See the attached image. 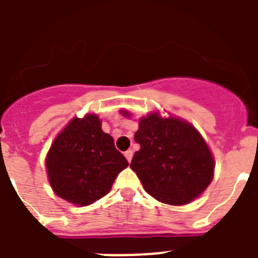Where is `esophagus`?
<instances>
[{
  "instance_id": "34e87169",
  "label": "esophagus",
  "mask_w": 258,
  "mask_h": 258,
  "mask_svg": "<svg viewBox=\"0 0 258 258\" xmlns=\"http://www.w3.org/2000/svg\"><path fill=\"white\" fill-rule=\"evenodd\" d=\"M125 157H126V160L131 163L132 157H133V150H127V151H125Z\"/></svg>"
}]
</instances>
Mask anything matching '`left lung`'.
Listing matches in <instances>:
<instances>
[{"label":"left lung","instance_id":"left-lung-1","mask_svg":"<svg viewBox=\"0 0 258 258\" xmlns=\"http://www.w3.org/2000/svg\"><path fill=\"white\" fill-rule=\"evenodd\" d=\"M134 141L141 149L131 168L146 192L159 202L183 206L212 182L213 157L199 132L187 122L150 113L140 121Z\"/></svg>","mask_w":258,"mask_h":258}]
</instances>
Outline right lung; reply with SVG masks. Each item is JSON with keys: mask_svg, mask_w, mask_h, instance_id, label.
I'll list each match as a JSON object with an SVG mask.
<instances>
[{"mask_svg": "<svg viewBox=\"0 0 258 258\" xmlns=\"http://www.w3.org/2000/svg\"><path fill=\"white\" fill-rule=\"evenodd\" d=\"M127 165L112 137L101 129L97 115L74 118L56 137L46 157L52 190L77 206H89L107 195Z\"/></svg>", "mask_w": 258, "mask_h": 258, "instance_id": "right-lung-1", "label": "right lung"}]
</instances>
